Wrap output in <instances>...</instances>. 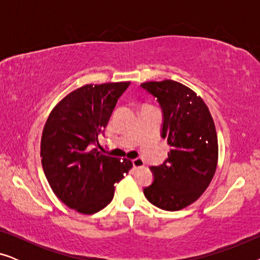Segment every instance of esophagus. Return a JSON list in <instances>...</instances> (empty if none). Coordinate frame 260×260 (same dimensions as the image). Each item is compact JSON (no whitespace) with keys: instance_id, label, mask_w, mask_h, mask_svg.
I'll return each mask as SVG.
<instances>
[{"instance_id":"obj_1","label":"esophagus","mask_w":260,"mask_h":260,"mask_svg":"<svg viewBox=\"0 0 260 260\" xmlns=\"http://www.w3.org/2000/svg\"><path fill=\"white\" fill-rule=\"evenodd\" d=\"M133 165L134 168H140V167L144 166V161L142 158H135L133 159Z\"/></svg>"}]
</instances>
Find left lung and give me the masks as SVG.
<instances>
[{
  "label": "left lung",
  "mask_w": 260,
  "mask_h": 260,
  "mask_svg": "<svg viewBox=\"0 0 260 260\" xmlns=\"http://www.w3.org/2000/svg\"><path fill=\"white\" fill-rule=\"evenodd\" d=\"M141 86L163 110L162 137L169 144L168 158L151 167L154 182L144 188L152 205L165 211H180L204 194L218 166V136L204 99L186 85L166 79Z\"/></svg>",
  "instance_id": "obj_1"
}]
</instances>
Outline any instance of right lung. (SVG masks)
<instances>
[{"label":"right lung","instance_id":"1","mask_svg":"<svg viewBox=\"0 0 260 260\" xmlns=\"http://www.w3.org/2000/svg\"><path fill=\"white\" fill-rule=\"evenodd\" d=\"M129 85H84L63 97L46 120L40 148L46 179L56 198L81 214L106 207L115 184L133 168L130 159L103 155L92 147Z\"/></svg>","mask_w":260,"mask_h":260}]
</instances>
